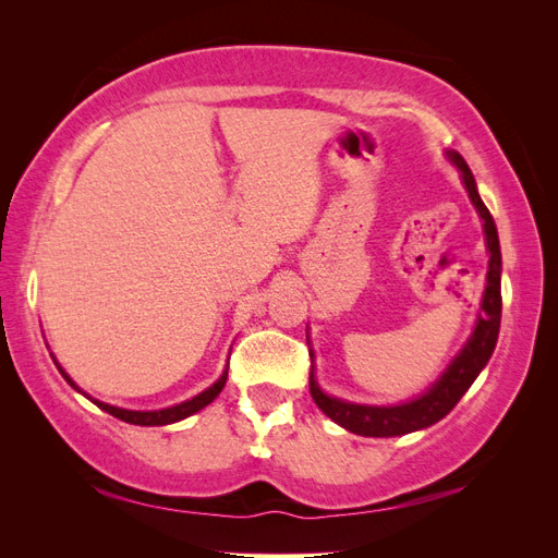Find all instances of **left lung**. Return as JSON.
I'll use <instances>...</instances> for the list:
<instances>
[{"label":"left lung","mask_w":558,"mask_h":558,"mask_svg":"<svg viewBox=\"0 0 558 558\" xmlns=\"http://www.w3.org/2000/svg\"><path fill=\"white\" fill-rule=\"evenodd\" d=\"M449 162L461 172V181L468 191V197L472 207L477 209L484 228V242L488 251V269H486V286L482 295L480 314L475 320V330L468 337L463 349L456 353L453 361L447 365L445 373L437 377V381L424 391L421 396L398 402V404H361V402H349L342 398L328 396L324 388L318 386L314 377V365L310 375V393L318 410L326 416H330L337 426L347 428L349 433H356L363 437H396V435H408L414 430H424L437 421L445 418L459 402L472 381L486 367L488 359L496 349L498 342V330H500V310H502V298H500V272H502V260H500V242H498V230L494 223V216L488 214L486 205L477 193L475 177H472L468 162L461 154L456 150H445ZM314 359V353L310 351Z\"/></svg>","instance_id":"obj_1"}]
</instances>
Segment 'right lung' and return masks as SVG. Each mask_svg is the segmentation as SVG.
Segmentation results:
<instances>
[{"instance_id": "1", "label": "right lung", "mask_w": 558, "mask_h": 558, "mask_svg": "<svg viewBox=\"0 0 558 558\" xmlns=\"http://www.w3.org/2000/svg\"><path fill=\"white\" fill-rule=\"evenodd\" d=\"M53 361H56V359H53ZM56 365H58V369H60V375H62L66 381H70V386H74L78 393H83L81 388L72 381V377L64 373L62 365H60L58 361H56ZM226 379H228V367L223 369V375L218 377V379L207 388V391L197 393V396H195V398H191V400H183V402H179V404H172V408H165V410H150V412H137V410L113 408V404L99 402V400L90 398L88 393H83V396H86L90 402H95L99 410H105V412H109L111 416L125 421V424H134V426H167V424H177V421H181V418H185V416H191V414L199 412L202 408H207V404H209V402H214V400H216V396L223 391Z\"/></svg>"}]
</instances>
